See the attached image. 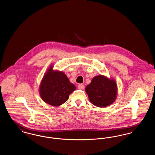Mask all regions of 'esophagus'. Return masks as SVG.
<instances>
[{
  "label": "esophagus",
  "instance_id": "1",
  "mask_svg": "<svg viewBox=\"0 0 155 155\" xmlns=\"http://www.w3.org/2000/svg\"><path fill=\"white\" fill-rule=\"evenodd\" d=\"M84 87H85L84 85L82 84H79L78 85V88L79 89H84Z\"/></svg>",
  "mask_w": 155,
  "mask_h": 155
}]
</instances>
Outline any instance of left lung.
<instances>
[{"mask_svg":"<svg viewBox=\"0 0 155 155\" xmlns=\"http://www.w3.org/2000/svg\"><path fill=\"white\" fill-rule=\"evenodd\" d=\"M85 90L90 102L99 107H104L113 103L117 95L116 82L103 75L93 78Z\"/></svg>","mask_w":155,"mask_h":155,"instance_id":"8db88e82","label":"left lung"}]
</instances>
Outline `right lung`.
<instances>
[{
    "label": "right lung",
    "mask_w": 155,
    "mask_h": 155,
    "mask_svg": "<svg viewBox=\"0 0 155 155\" xmlns=\"http://www.w3.org/2000/svg\"><path fill=\"white\" fill-rule=\"evenodd\" d=\"M75 88L63 72H53L50 68L42 80L39 91L45 102L58 106L66 102Z\"/></svg>",
    "instance_id": "1"
}]
</instances>
